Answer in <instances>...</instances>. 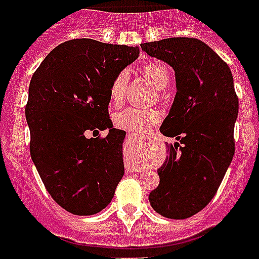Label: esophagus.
Here are the masks:
<instances>
[{
    "label": "esophagus",
    "mask_w": 259,
    "mask_h": 259,
    "mask_svg": "<svg viewBox=\"0 0 259 259\" xmlns=\"http://www.w3.org/2000/svg\"><path fill=\"white\" fill-rule=\"evenodd\" d=\"M126 138H127V141H130V142H137V143H141V138L138 136H136V134H127V136H126ZM130 168L129 167H127V171H129ZM130 171H133V170H130ZM138 171V170H137Z\"/></svg>",
    "instance_id": "34e87169"
}]
</instances>
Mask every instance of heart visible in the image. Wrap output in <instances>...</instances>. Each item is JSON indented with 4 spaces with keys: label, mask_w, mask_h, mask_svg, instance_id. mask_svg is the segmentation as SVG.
Wrapping results in <instances>:
<instances>
[{
    "label": "heart",
    "mask_w": 259,
    "mask_h": 259,
    "mask_svg": "<svg viewBox=\"0 0 259 259\" xmlns=\"http://www.w3.org/2000/svg\"><path fill=\"white\" fill-rule=\"evenodd\" d=\"M140 72L156 89H163L170 81V72L164 64L159 62H147L140 68ZM126 88V73L121 72L113 79L109 88V97L114 105L123 101ZM160 113L156 109H140L129 106L114 116V123L119 129L129 133L141 134L149 127L159 122Z\"/></svg>",
    "instance_id": "1"
}]
</instances>
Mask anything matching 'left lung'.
<instances>
[{
  "label": "left lung",
  "instance_id": "1",
  "mask_svg": "<svg viewBox=\"0 0 259 259\" xmlns=\"http://www.w3.org/2000/svg\"><path fill=\"white\" fill-rule=\"evenodd\" d=\"M170 64L177 95L160 133L175 137L158 170L159 186L149 201L167 219L183 220L205 208L216 195L234 155L238 97L228 64L196 38H167L141 45Z\"/></svg>",
  "mask_w": 259,
  "mask_h": 259
}]
</instances>
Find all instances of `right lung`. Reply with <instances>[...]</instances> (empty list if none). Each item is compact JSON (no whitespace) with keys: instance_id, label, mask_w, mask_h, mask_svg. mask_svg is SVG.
I'll use <instances>...</instances> for the list:
<instances>
[{"instance_id":"1","label":"right lung","mask_w":259,"mask_h":259,"mask_svg":"<svg viewBox=\"0 0 259 259\" xmlns=\"http://www.w3.org/2000/svg\"><path fill=\"white\" fill-rule=\"evenodd\" d=\"M138 55V47L72 39L52 50L32 75L25 109L30 155L46 190L69 213H99L122 179L126 133L110 121L109 88ZM105 128L108 136L94 138Z\"/></svg>"}]
</instances>
